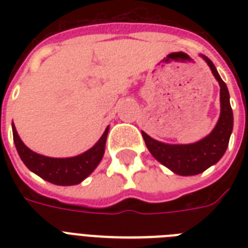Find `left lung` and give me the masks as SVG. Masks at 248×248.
<instances>
[{
	"mask_svg": "<svg viewBox=\"0 0 248 248\" xmlns=\"http://www.w3.org/2000/svg\"><path fill=\"white\" fill-rule=\"evenodd\" d=\"M208 64L212 75L220 85V117L211 134L193 144H165L152 139L141 131L145 145L158 162L172 172L181 176H190L203 172L204 170L219 162L227 151L233 131V110L229 101V91L215 65L207 56L201 55Z\"/></svg>",
	"mask_w": 248,
	"mask_h": 248,
	"instance_id": "8db88e82",
	"label": "left lung"
}]
</instances>
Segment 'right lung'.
I'll return each instance as SVG.
<instances>
[{
  "instance_id": "right-lung-1",
  "label": "right lung",
  "mask_w": 248,
  "mask_h": 248,
  "mask_svg": "<svg viewBox=\"0 0 248 248\" xmlns=\"http://www.w3.org/2000/svg\"><path fill=\"white\" fill-rule=\"evenodd\" d=\"M108 131L109 127H107L100 139L97 140V143L82 155L71 158H51L31 151L21 141L13 124L14 143L21 161L32 172L55 185L79 184L96 169V166L100 163L104 155Z\"/></svg>"
}]
</instances>
